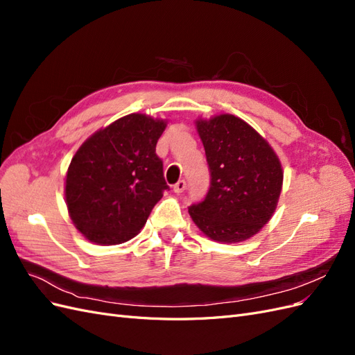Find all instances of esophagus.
<instances>
[{
  "label": "esophagus",
  "mask_w": 355,
  "mask_h": 355,
  "mask_svg": "<svg viewBox=\"0 0 355 355\" xmlns=\"http://www.w3.org/2000/svg\"><path fill=\"white\" fill-rule=\"evenodd\" d=\"M185 188H187V182H185L184 179L178 180L176 184L173 185V191L176 192V194H180V192H184V191H185Z\"/></svg>",
  "instance_id": "1"
}]
</instances>
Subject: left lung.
Returning <instances> with one entry per match:
<instances>
[{"mask_svg": "<svg viewBox=\"0 0 355 355\" xmlns=\"http://www.w3.org/2000/svg\"><path fill=\"white\" fill-rule=\"evenodd\" d=\"M210 188L189 206L197 227L211 240L239 243L259 232L275 211L283 168L274 149L241 118L222 114L198 120Z\"/></svg>", "mask_w": 355, "mask_h": 355, "instance_id": "1", "label": "left lung"}]
</instances>
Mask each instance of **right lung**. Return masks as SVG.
Segmentation results:
<instances>
[{
  "label": "right lung",
  "mask_w": 355,
  "mask_h": 355,
  "mask_svg": "<svg viewBox=\"0 0 355 355\" xmlns=\"http://www.w3.org/2000/svg\"><path fill=\"white\" fill-rule=\"evenodd\" d=\"M166 121L130 114L85 141L67 173L69 216L92 243L112 245L142 230L168 189L163 161L155 154Z\"/></svg>",
  "instance_id": "right-lung-1"
}]
</instances>
